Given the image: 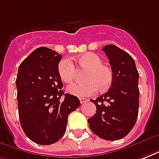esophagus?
Wrapping results in <instances>:
<instances>
[{
	"instance_id": "obj_1",
	"label": "esophagus",
	"mask_w": 159,
	"mask_h": 159,
	"mask_svg": "<svg viewBox=\"0 0 159 159\" xmlns=\"http://www.w3.org/2000/svg\"><path fill=\"white\" fill-rule=\"evenodd\" d=\"M79 100H80V102H81V104H82V103H86V102H87V99L83 98V97H81Z\"/></svg>"
}]
</instances>
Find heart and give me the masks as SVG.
Wrapping results in <instances>:
<instances>
[{
	"mask_svg": "<svg viewBox=\"0 0 159 159\" xmlns=\"http://www.w3.org/2000/svg\"><path fill=\"white\" fill-rule=\"evenodd\" d=\"M77 62L82 68H87L83 83H74L67 87V92L77 97H89L99 89L101 92L108 90L113 82V72L110 67L102 64V59L94 53H86L77 57ZM57 71L60 78L65 83L74 80L76 68L72 61L63 58L59 62Z\"/></svg>",
	"mask_w": 159,
	"mask_h": 159,
	"instance_id": "1",
	"label": "heart"
}]
</instances>
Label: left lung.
<instances>
[{
	"label": "left lung",
	"instance_id": "1",
	"mask_svg": "<svg viewBox=\"0 0 159 159\" xmlns=\"http://www.w3.org/2000/svg\"><path fill=\"white\" fill-rule=\"evenodd\" d=\"M110 60L113 82L109 91L91 102L97 113L88 119L90 129L106 140L127 135L136 123L139 112V74L133 57L114 44L103 47Z\"/></svg>",
	"mask_w": 159,
	"mask_h": 159
}]
</instances>
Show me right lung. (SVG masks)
Returning a JSON list of instances; mask_svg holds the SVG:
<instances>
[{"mask_svg": "<svg viewBox=\"0 0 159 159\" xmlns=\"http://www.w3.org/2000/svg\"><path fill=\"white\" fill-rule=\"evenodd\" d=\"M61 58L50 48H36L21 62L16 77L21 127L30 139L41 145L62 138L67 116L80 106L77 97L61 90L63 84L57 71Z\"/></svg>", "mask_w": 159, "mask_h": 159, "instance_id": "1", "label": "right lung"}]
</instances>
